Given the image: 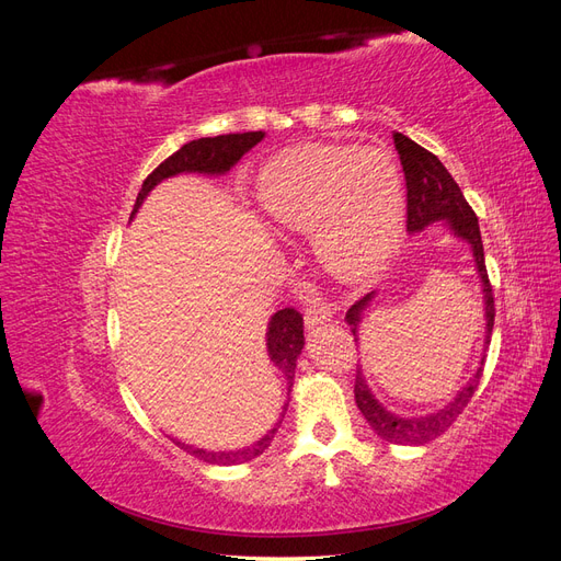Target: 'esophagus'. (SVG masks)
<instances>
[{"instance_id": "esophagus-1", "label": "esophagus", "mask_w": 561, "mask_h": 561, "mask_svg": "<svg viewBox=\"0 0 561 561\" xmlns=\"http://www.w3.org/2000/svg\"><path fill=\"white\" fill-rule=\"evenodd\" d=\"M330 320H332V309L328 307V304L313 301L307 309H304V322H307L309 330H313L316 325H322V322H330Z\"/></svg>"}]
</instances>
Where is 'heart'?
<instances>
[{
    "instance_id": "obj_1",
    "label": "heart",
    "mask_w": 561,
    "mask_h": 561,
    "mask_svg": "<svg viewBox=\"0 0 561 561\" xmlns=\"http://www.w3.org/2000/svg\"><path fill=\"white\" fill-rule=\"evenodd\" d=\"M257 201L278 229L313 233L320 266L358 283L393 254L404 222L400 165L381 147L307 145L271 159Z\"/></svg>"
}]
</instances>
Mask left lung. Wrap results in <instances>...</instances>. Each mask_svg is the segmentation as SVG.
Returning <instances> with one entry per match:
<instances>
[{
  "label": "left lung",
  "mask_w": 561,
  "mask_h": 561,
  "mask_svg": "<svg viewBox=\"0 0 561 561\" xmlns=\"http://www.w3.org/2000/svg\"><path fill=\"white\" fill-rule=\"evenodd\" d=\"M396 149L400 154V163L404 171V184H407V231L410 233H421L423 229H428L431 225L439 222L447 227L454 239L466 241L470 245L472 260H474V271H478V278L482 285V299H484V351L491 342V330H494V295H491V283L486 276V266H484V248H482V233L478 217H474L472 208L468 206V201L463 192L458 190V184L449 175L447 168L443 165L435 154H431L428 149H423L414 140L407 138L402 133L393 135ZM377 293H367L360 301H355L353 307L346 311V322L358 342V332H360V322L367 313V309L375 301ZM482 367H484V355L480 360V367L470 381L458 390L451 402H447L443 410H435L431 414L423 416H400L396 412L386 410V407L375 398L371 388L367 386V379L363 375V367H358V375H355V404L367 419L381 439L393 445H426L431 439L443 435L456 416L466 410V404L470 402L474 388H478L482 379Z\"/></svg>",
  "instance_id": "1"
}]
</instances>
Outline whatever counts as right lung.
I'll return each instance as SVG.
<instances>
[{
	"label": "right lung",
	"instance_id": "1",
	"mask_svg": "<svg viewBox=\"0 0 561 561\" xmlns=\"http://www.w3.org/2000/svg\"><path fill=\"white\" fill-rule=\"evenodd\" d=\"M262 140H264V130H250V133L215 135V138H198V140L182 145L173 157H168L157 168V171L142 182V190L138 192V198H135L130 219L138 215L149 192L154 190L157 184H161L163 180L175 178V175H186V173L208 175V178L227 175L231 168L243 159V154H248V151ZM301 348H304V318L295 309L276 311L274 316H271L268 325H266V353H268V360L274 363V367L283 375V379L287 383V393H290L293 381H295V367H297V358H299ZM285 412H287V402L283 404L280 419L274 428L266 431V435L260 437L254 445L236 449V451L233 449L231 451H208V449H201L194 445H184V443H180V439H173V443L206 463H217V466L243 463V461H250V458H254V456H260L271 445V439H274V435L278 433V426H280Z\"/></svg>",
	"mask_w": 561,
	"mask_h": 561
}]
</instances>
